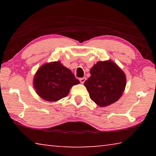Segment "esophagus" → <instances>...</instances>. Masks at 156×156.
I'll use <instances>...</instances> for the list:
<instances>
[{
    "label": "esophagus",
    "instance_id": "obj_1",
    "mask_svg": "<svg viewBox=\"0 0 156 156\" xmlns=\"http://www.w3.org/2000/svg\"><path fill=\"white\" fill-rule=\"evenodd\" d=\"M79 80H80V82L81 83H84V82H85V80H86V78H84V77L80 78V79H79Z\"/></svg>",
    "mask_w": 156,
    "mask_h": 156
}]
</instances>
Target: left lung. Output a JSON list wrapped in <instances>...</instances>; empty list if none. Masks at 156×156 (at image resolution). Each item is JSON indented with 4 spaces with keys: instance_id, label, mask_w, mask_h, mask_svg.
<instances>
[{
    "instance_id": "left-lung-1",
    "label": "left lung",
    "mask_w": 156,
    "mask_h": 156,
    "mask_svg": "<svg viewBox=\"0 0 156 156\" xmlns=\"http://www.w3.org/2000/svg\"><path fill=\"white\" fill-rule=\"evenodd\" d=\"M91 76L84 82L90 98L100 107L118 101L126 87V76L112 60L99 61L90 70Z\"/></svg>"
}]
</instances>
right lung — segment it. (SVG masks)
<instances>
[{
  "mask_svg": "<svg viewBox=\"0 0 156 156\" xmlns=\"http://www.w3.org/2000/svg\"><path fill=\"white\" fill-rule=\"evenodd\" d=\"M79 83L80 81L72 71L60 61L42 65L34 78V87L36 94L50 102H56L66 97L72 87Z\"/></svg>",
  "mask_w": 156,
  "mask_h": 156,
  "instance_id": "obj_1",
  "label": "right lung"
}]
</instances>
